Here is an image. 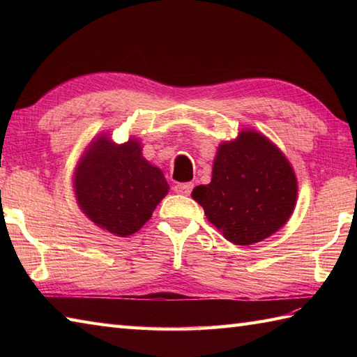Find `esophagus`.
I'll return each mask as SVG.
<instances>
[{"label": "esophagus", "mask_w": 357, "mask_h": 357, "mask_svg": "<svg viewBox=\"0 0 357 357\" xmlns=\"http://www.w3.org/2000/svg\"><path fill=\"white\" fill-rule=\"evenodd\" d=\"M173 190L176 192V193H179V195H185V196H188L192 193V190H193V183H179V184H176L173 187Z\"/></svg>", "instance_id": "obj_1"}]
</instances>
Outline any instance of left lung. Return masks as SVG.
Instances as JSON below:
<instances>
[{"instance_id": "8db88e82", "label": "left lung", "mask_w": 357, "mask_h": 357, "mask_svg": "<svg viewBox=\"0 0 357 357\" xmlns=\"http://www.w3.org/2000/svg\"><path fill=\"white\" fill-rule=\"evenodd\" d=\"M298 183L290 162L257 132H242L218 149L208 185L193 199L225 239L250 245L278 231L291 216Z\"/></svg>"}]
</instances>
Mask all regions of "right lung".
<instances>
[{"mask_svg":"<svg viewBox=\"0 0 357 357\" xmlns=\"http://www.w3.org/2000/svg\"><path fill=\"white\" fill-rule=\"evenodd\" d=\"M167 192L162 172L142 158L136 139L123 146L98 139L75 173L81 210L101 229L123 238L149 221Z\"/></svg>","mask_w":357,"mask_h":357,"instance_id":"add662e5","label":"right lung"}]
</instances>
